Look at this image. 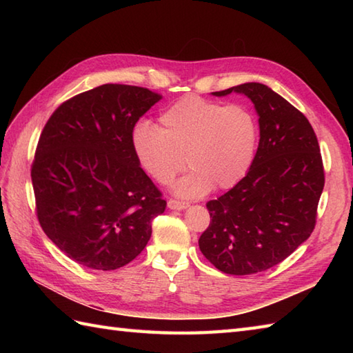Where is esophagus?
I'll list each match as a JSON object with an SVG mask.
<instances>
[{
  "label": "esophagus",
  "mask_w": 353,
  "mask_h": 353,
  "mask_svg": "<svg viewBox=\"0 0 353 353\" xmlns=\"http://www.w3.org/2000/svg\"><path fill=\"white\" fill-rule=\"evenodd\" d=\"M168 208L172 209V211H183V209L188 208V203H185V201H179V200H174L171 199L168 200Z\"/></svg>",
  "instance_id": "34e87169"
}]
</instances>
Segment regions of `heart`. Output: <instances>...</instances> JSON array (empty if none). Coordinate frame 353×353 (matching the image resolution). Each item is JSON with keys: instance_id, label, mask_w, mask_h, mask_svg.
<instances>
[{"instance_id": "obj_1", "label": "heart", "mask_w": 353, "mask_h": 353, "mask_svg": "<svg viewBox=\"0 0 353 353\" xmlns=\"http://www.w3.org/2000/svg\"><path fill=\"white\" fill-rule=\"evenodd\" d=\"M161 127L141 121L132 130L134 157L154 182L168 185L185 168L190 174L174 194L197 199L212 188L229 190L243 181L256 156L259 125L241 104H224L186 95L162 112Z\"/></svg>"}]
</instances>
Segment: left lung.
I'll return each instance as SVG.
<instances>
[{"label":"left lung","instance_id":"obj_1","mask_svg":"<svg viewBox=\"0 0 353 353\" xmlns=\"http://www.w3.org/2000/svg\"><path fill=\"white\" fill-rule=\"evenodd\" d=\"M245 95L259 117V145L245 177L206 203L211 215L199 247L226 274H254L279 264L316 226L325 171L306 117L262 83L212 92Z\"/></svg>","mask_w":353,"mask_h":353}]
</instances>
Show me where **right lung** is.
Returning <instances> with one entry per match:
<instances>
[{
  "label": "right lung",
  "instance_id": "right-lung-1",
  "mask_svg": "<svg viewBox=\"0 0 353 353\" xmlns=\"http://www.w3.org/2000/svg\"><path fill=\"white\" fill-rule=\"evenodd\" d=\"M161 99L145 88L101 85L62 103L45 124L32 165L37 219L77 264L103 272L129 264L167 208L130 142Z\"/></svg>",
  "mask_w": 353,
  "mask_h": 353
}]
</instances>
